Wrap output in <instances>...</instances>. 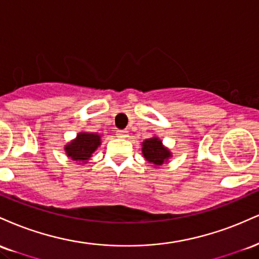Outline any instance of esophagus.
Here are the masks:
<instances>
[{
    "mask_svg": "<svg viewBox=\"0 0 259 259\" xmlns=\"http://www.w3.org/2000/svg\"><path fill=\"white\" fill-rule=\"evenodd\" d=\"M115 135H117L118 138H126V136H127V130H125V129L117 130V133H115Z\"/></svg>",
    "mask_w": 259,
    "mask_h": 259,
    "instance_id": "34e87169",
    "label": "esophagus"
}]
</instances>
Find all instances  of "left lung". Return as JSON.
<instances>
[{
    "label": "left lung",
    "mask_w": 259,
    "mask_h": 259,
    "mask_svg": "<svg viewBox=\"0 0 259 259\" xmlns=\"http://www.w3.org/2000/svg\"><path fill=\"white\" fill-rule=\"evenodd\" d=\"M142 154L150 163L160 165L170 157V152L162 145L158 138H151L142 142Z\"/></svg>",
    "instance_id": "8db88e82"
}]
</instances>
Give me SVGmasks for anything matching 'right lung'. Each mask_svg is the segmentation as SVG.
Instances as JSON below:
<instances>
[{
    "label": "right lung",
    "instance_id": "right-lung-1",
    "mask_svg": "<svg viewBox=\"0 0 259 259\" xmlns=\"http://www.w3.org/2000/svg\"><path fill=\"white\" fill-rule=\"evenodd\" d=\"M101 139L100 135L92 133H80L74 141L65 146L67 156L73 160L78 162H86L100 146Z\"/></svg>",
    "mask_w": 259,
    "mask_h": 259
}]
</instances>
